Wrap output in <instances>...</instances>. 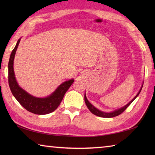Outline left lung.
<instances>
[{"label": "left lung", "mask_w": 155, "mask_h": 155, "mask_svg": "<svg viewBox=\"0 0 155 155\" xmlns=\"http://www.w3.org/2000/svg\"><path fill=\"white\" fill-rule=\"evenodd\" d=\"M143 84H142V86H141V88L139 90V93H137V94L136 95L135 97H134L132 100H131L129 103H128V104H127L126 105H124V107H121L120 108H118V109L117 110H114L112 112H110V113H106V112H103V111H101L100 110H98V108H97L96 107H94L93 104H92L89 101H88L87 98L86 97V94L84 93V101H85V103H86V105L87 107H88V109H89V110L92 113L94 114V115H97V116L98 117H103V118H112V117H117L118 116V115L120 114L123 112H124L125 110V109L129 106V105L133 103V102L134 101V100L135 99V98L139 96V93H140L141 90H142V88H143Z\"/></svg>", "instance_id": "1"}]
</instances>
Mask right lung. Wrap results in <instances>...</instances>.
I'll use <instances>...</instances> for the list:
<instances>
[{
  "instance_id": "1",
  "label": "right lung",
  "mask_w": 155,
  "mask_h": 155,
  "mask_svg": "<svg viewBox=\"0 0 155 155\" xmlns=\"http://www.w3.org/2000/svg\"><path fill=\"white\" fill-rule=\"evenodd\" d=\"M21 41L19 38L15 48L13 49L9 58L8 84L13 96L25 109L36 114H47L54 111L63 98L66 92L73 83L74 79H70L61 84L53 93L44 98L36 97L28 93L19 86L16 81L14 72V59L16 51Z\"/></svg>"
}]
</instances>
